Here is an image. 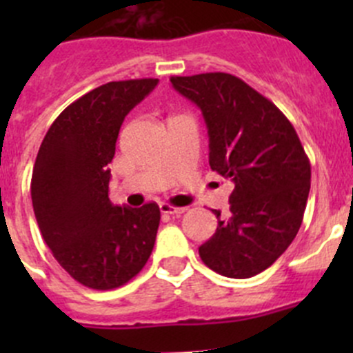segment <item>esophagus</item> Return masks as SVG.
Segmentation results:
<instances>
[{"instance_id":"34e87169","label":"esophagus","mask_w":353,"mask_h":353,"mask_svg":"<svg viewBox=\"0 0 353 353\" xmlns=\"http://www.w3.org/2000/svg\"><path fill=\"white\" fill-rule=\"evenodd\" d=\"M160 212L165 213V215H181V213L186 212V208H183V206H172L169 203H162L160 205Z\"/></svg>"}]
</instances>
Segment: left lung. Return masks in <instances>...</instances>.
Instances as JSON below:
<instances>
[{
  "mask_svg": "<svg viewBox=\"0 0 353 353\" xmlns=\"http://www.w3.org/2000/svg\"><path fill=\"white\" fill-rule=\"evenodd\" d=\"M201 109L210 167L234 183L230 215L199 245L208 268L249 279L272 266L301 229L311 190V163L294 126L272 101L229 73L170 77Z\"/></svg>",
  "mask_w": 353,
  "mask_h": 353,
  "instance_id": "8db88e82",
  "label": "left lung"
}]
</instances>
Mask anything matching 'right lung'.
Listing matches in <instances>:
<instances>
[{
  "instance_id": "1",
  "label": "right lung",
  "mask_w": 353,
  "mask_h": 353,
  "mask_svg": "<svg viewBox=\"0 0 353 353\" xmlns=\"http://www.w3.org/2000/svg\"><path fill=\"white\" fill-rule=\"evenodd\" d=\"M157 78L109 81L70 104L42 140L30 183L42 239L71 279L110 290L143 270L154 249L160 208L114 205L109 163L124 117Z\"/></svg>"
}]
</instances>
